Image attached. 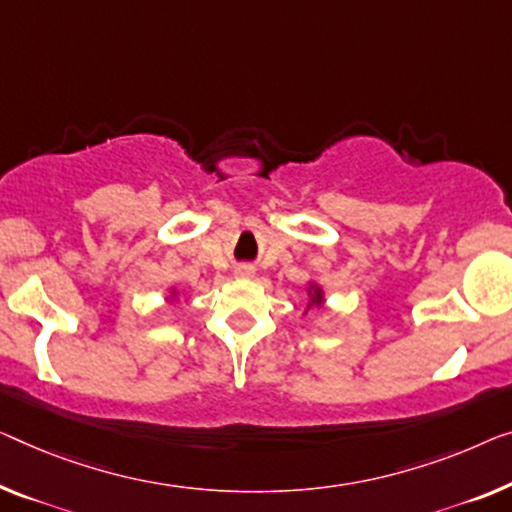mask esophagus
<instances>
[{"label": "esophagus", "instance_id": "obj_1", "mask_svg": "<svg viewBox=\"0 0 512 512\" xmlns=\"http://www.w3.org/2000/svg\"><path fill=\"white\" fill-rule=\"evenodd\" d=\"M234 276L236 278H253L255 276V269L250 264H239L234 269Z\"/></svg>", "mask_w": 512, "mask_h": 512}]
</instances>
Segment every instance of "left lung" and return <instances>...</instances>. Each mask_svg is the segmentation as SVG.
I'll return each mask as SVG.
<instances>
[{"label":"left lung","mask_w":512,"mask_h":512,"mask_svg":"<svg viewBox=\"0 0 512 512\" xmlns=\"http://www.w3.org/2000/svg\"><path fill=\"white\" fill-rule=\"evenodd\" d=\"M324 305H326L324 287L319 285L317 280H310V282H308V301H305L303 315H308L310 308H324Z\"/></svg>","instance_id":"left-lung-1"}]
</instances>
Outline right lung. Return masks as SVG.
Returning <instances> with one entry per match:
<instances>
[{
  "label": "right lung",
  "mask_w": 512,
  "mask_h": 512,
  "mask_svg": "<svg viewBox=\"0 0 512 512\" xmlns=\"http://www.w3.org/2000/svg\"><path fill=\"white\" fill-rule=\"evenodd\" d=\"M167 301H179V289L172 287L170 294H167Z\"/></svg>",
  "instance_id": "1"
}]
</instances>
